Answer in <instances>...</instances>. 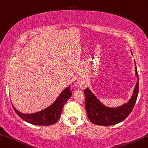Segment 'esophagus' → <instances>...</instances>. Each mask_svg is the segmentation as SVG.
<instances>
[{
    "label": "esophagus",
    "mask_w": 148,
    "mask_h": 148,
    "mask_svg": "<svg viewBox=\"0 0 148 148\" xmlns=\"http://www.w3.org/2000/svg\"><path fill=\"white\" fill-rule=\"evenodd\" d=\"M79 86H80L81 87H84L85 86V83H84V82H82V81H80L79 83Z\"/></svg>",
    "instance_id": "1"
}]
</instances>
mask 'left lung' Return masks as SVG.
<instances>
[{
  "label": "left lung",
  "mask_w": 148,
  "mask_h": 148,
  "mask_svg": "<svg viewBox=\"0 0 148 148\" xmlns=\"http://www.w3.org/2000/svg\"><path fill=\"white\" fill-rule=\"evenodd\" d=\"M131 53L133 56L132 51ZM135 73L137 77V83L133 94L129 101L121 106L116 107L106 106L99 101L89 88L84 90L87 116L93 124L99 126H111L122 122L128 117L135 105L139 91V79L136 62Z\"/></svg>",
  "instance_id": "1"
}]
</instances>
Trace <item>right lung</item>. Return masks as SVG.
Segmentation results:
<instances>
[{"label": "right lung", "mask_w": 148, "mask_h": 148, "mask_svg": "<svg viewBox=\"0 0 148 148\" xmlns=\"http://www.w3.org/2000/svg\"><path fill=\"white\" fill-rule=\"evenodd\" d=\"M70 86L63 90L55 101L48 107L34 113H22L13 106L16 113L24 121L29 124L38 126H49L53 124L60 119L63 106L67 100L71 96L72 92L70 90Z\"/></svg>", "instance_id": "1"}]
</instances>
